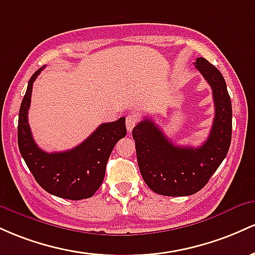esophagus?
Masks as SVG:
<instances>
[{"instance_id": "obj_1", "label": "esophagus", "mask_w": 255, "mask_h": 255, "mask_svg": "<svg viewBox=\"0 0 255 255\" xmlns=\"http://www.w3.org/2000/svg\"><path fill=\"white\" fill-rule=\"evenodd\" d=\"M137 123H138V117L136 114H128L127 117V128L128 132L132 131V128L136 127Z\"/></svg>"}]
</instances>
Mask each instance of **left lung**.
<instances>
[{"instance_id": "1", "label": "left lung", "mask_w": 255, "mask_h": 255, "mask_svg": "<svg viewBox=\"0 0 255 255\" xmlns=\"http://www.w3.org/2000/svg\"><path fill=\"white\" fill-rule=\"evenodd\" d=\"M195 67L212 88L214 120L208 138L200 147L174 145L150 119L133 128L137 162L145 184L165 196L193 195L207 184L227 156L233 131V108L224 77L204 58Z\"/></svg>"}]
</instances>
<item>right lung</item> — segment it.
I'll list each match as a JSON object with an SVG mask.
<instances>
[{
	"label": "right lung",
	"instance_id": "add662e5",
	"mask_svg": "<svg viewBox=\"0 0 255 255\" xmlns=\"http://www.w3.org/2000/svg\"><path fill=\"white\" fill-rule=\"evenodd\" d=\"M44 66L32 74L20 105L18 145L28 170L45 191L68 200L91 197L101 187L106 165L114 145L127 135L125 118L105 123L71 150L47 153L36 144L27 122L33 82Z\"/></svg>",
	"mask_w": 255,
	"mask_h": 255
}]
</instances>
